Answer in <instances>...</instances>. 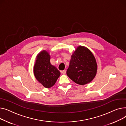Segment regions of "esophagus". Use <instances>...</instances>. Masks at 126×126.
<instances>
[{
    "instance_id": "esophagus-1",
    "label": "esophagus",
    "mask_w": 126,
    "mask_h": 126,
    "mask_svg": "<svg viewBox=\"0 0 126 126\" xmlns=\"http://www.w3.org/2000/svg\"><path fill=\"white\" fill-rule=\"evenodd\" d=\"M61 73L63 74H66V71L65 70H63L61 71Z\"/></svg>"
}]
</instances>
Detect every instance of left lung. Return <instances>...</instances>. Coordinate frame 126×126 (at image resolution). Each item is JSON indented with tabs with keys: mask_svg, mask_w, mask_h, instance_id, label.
Masks as SVG:
<instances>
[{
	"mask_svg": "<svg viewBox=\"0 0 126 126\" xmlns=\"http://www.w3.org/2000/svg\"><path fill=\"white\" fill-rule=\"evenodd\" d=\"M97 72V64L92 52L84 46H78L71 56L68 76L79 85H85L95 77Z\"/></svg>",
	"mask_w": 126,
	"mask_h": 126,
	"instance_id": "left-lung-1",
	"label": "left lung"
}]
</instances>
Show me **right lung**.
Instances as JSON below:
<instances>
[{
    "label": "right lung",
    "mask_w": 126,
    "mask_h": 126,
    "mask_svg": "<svg viewBox=\"0 0 126 126\" xmlns=\"http://www.w3.org/2000/svg\"><path fill=\"white\" fill-rule=\"evenodd\" d=\"M33 66V73L36 79L45 87L53 86L61 73L50 63V56L46 50H43L36 56Z\"/></svg>",
    "instance_id": "add662e5"
}]
</instances>
